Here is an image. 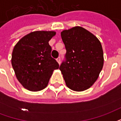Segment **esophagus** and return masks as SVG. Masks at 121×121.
<instances>
[{
	"instance_id": "esophagus-1",
	"label": "esophagus",
	"mask_w": 121,
	"mask_h": 121,
	"mask_svg": "<svg viewBox=\"0 0 121 121\" xmlns=\"http://www.w3.org/2000/svg\"><path fill=\"white\" fill-rule=\"evenodd\" d=\"M57 61H58V63H59V64H60L61 63V59H60V57H58V58H57Z\"/></svg>"
}]
</instances>
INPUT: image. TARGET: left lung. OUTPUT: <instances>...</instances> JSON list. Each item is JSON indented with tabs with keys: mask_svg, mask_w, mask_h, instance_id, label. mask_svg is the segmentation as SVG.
Segmentation results:
<instances>
[{
	"mask_svg": "<svg viewBox=\"0 0 121 121\" xmlns=\"http://www.w3.org/2000/svg\"><path fill=\"white\" fill-rule=\"evenodd\" d=\"M65 46L66 61L60 67L67 86L74 91H84L96 81L104 65L100 41L81 26L61 32Z\"/></svg>",
	"mask_w": 121,
	"mask_h": 121,
	"instance_id": "obj_1",
	"label": "left lung"
}]
</instances>
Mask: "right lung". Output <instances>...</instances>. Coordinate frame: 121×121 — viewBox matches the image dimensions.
<instances>
[{
	"mask_svg": "<svg viewBox=\"0 0 121 121\" xmlns=\"http://www.w3.org/2000/svg\"><path fill=\"white\" fill-rule=\"evenodd\" d=\"M54 31H34L28 34L15 45L12 65L21 84L30 91H39L47 86L53 71L59 68L50 53L48 44Z\"/></svg>",
	"mask_w": 121,
	"mask_h": 121,
	"instance_id": "1",
	"label": "right lung"
}]
</instances>
